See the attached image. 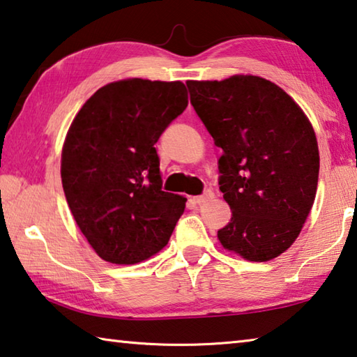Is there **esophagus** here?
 <instances>
[{
    "instance_id": "34e87169",
    "label": "esophagus",
    "mask_w": 357,
    "mask_h": 357,
    "mask_svg": "<svg viewBox=\"0 0 357 357\" xmlns=\"http://www.w3.org/2000/svg\"><path fill=\"white\" fill-rule=\"evenodd\" d=\"M215 197V195H213V191H205V195H202V196H197V197H192V201H195L196 204H199V205H202V204H207V202H210L211 199Z\"/></svg>"
}]
</instances>
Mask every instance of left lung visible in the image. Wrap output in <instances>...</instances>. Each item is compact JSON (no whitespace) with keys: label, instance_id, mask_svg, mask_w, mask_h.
I'll return each instance as SVG.
<instances>
[{"label":"left lung","instance_id":"8db88e82","mask_svg":"<svg viewBox=\"0 0 357 357\" xmlns=\"http://www.w3.org/2000/svg\"><path fill=\"white\" fill-rule=\"evenodd\" d=\"M186 86L224 152L220 190L232 218L218 240L249 261L276 259L295 243L315 201L320 153L309 117L282 87L255 75Z\"/></svg>","mask_w":357,"mask_h":357}]
</instances>
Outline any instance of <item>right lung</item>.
Masks as SVG:
<instances>
[{
	"label": "right lung",
	"mask_w": 357,
	"mask_h": 357,
	"mask_svg": "<svg viewBox=\"0 0 357 357\" xmlns=\"http://www.w3.org/2000/svg\"><path fill=\"white\" fill-rule=\"evenodd\" d=\"M186 106L182 81L127 78L100 87L70 123L62 188L87 243L109 264L160 252L183 215L186 199L161 190L153 146Z\"/></svg>",
	"instance_id": "1"
}]
</instances>
